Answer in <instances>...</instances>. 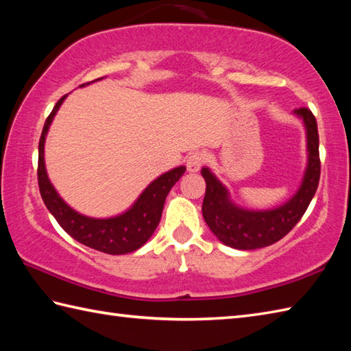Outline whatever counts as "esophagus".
Listing matches in <instances>:
<instances>
[{
    "instance_id": "34e87169",
    "label": "esophagus",
    "mask_w": 351,
    "mask_h": 351,
    "mask_svg": "<svg viewBox=\"0 0 351 351\" xmlns=\"http://www.w3.org/2000/svg\"><path fill=\"white\" fill-rule=\"evenodd\" d=\"M205 162H206V156H205L204 152H200V151L191 152L187 156V169L190 171H197L200 167L204 166Z\"/></svg>"
}]
</instances>
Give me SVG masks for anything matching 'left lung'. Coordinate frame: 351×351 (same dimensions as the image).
I'll return each mask as SVG.
<instances>
[{
  "mask_svg": "<svg viewBox=\"0 0 351 351\" xmlns=\"http://www.w3.org/2000/svg\"><path fill=\"white\" fill-rule=\"evenodd\" d=\"M306 126L309 161L300 190L295 196L271 211H247L235 206L223 187L210 170L202 169L206 191L202 204V214L213 234L229 247L253 250L271 245L282 240L306 213L308 206L318 189L322 162H319V138L315 116L306 107L294 110Z\"/></svg>",
  "mask_w": 351,
  "mask_h": 351,
  "instance_id": "8db88e82",
  "label": "left lung"
}]
</instances>
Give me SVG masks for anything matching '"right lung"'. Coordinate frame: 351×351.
Returning a JSON list of instances; mask_svg holds the SVG:
<instances>
[{"label":"right lung","mask_w":351,"mask_h":351,"mask_svg":"<svg viewBox=\"0 0 351 351\" xmlns=\"http://www.w3.org/2000/svg\"><path fill=\"white\" fill-rule=\"evenodd\" d=\"M99 80V78H98ZM88 84V83H87ZM86 86V84H81ZM66 95L57 101L56 107L52 108L47 122L43 125L42 136L39 140V161H37V182H39L40 196L49 213L54 215L66 232L75 238L81 244L87 247L99 250L108 255H123L141 247L156 229L162 214V206L171 187L180 181L184 175L185 167H176L149 185L141 193L137 202L132 205L130 211L117 215L113 219H90L73 211L71 206L63 202V199L57 195L56 189L52 187L43 161V145L49 125L54 119L57 110L60 108Z\"/></svg>","instance_id":"1"}]
</instances>
